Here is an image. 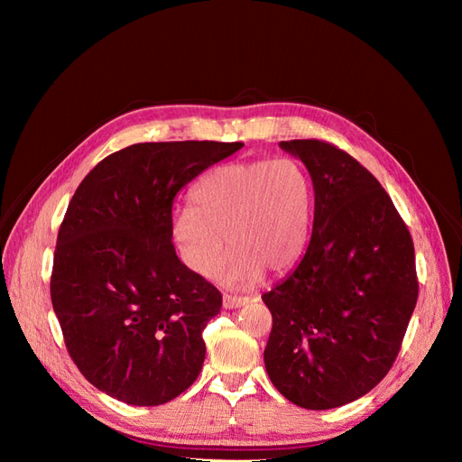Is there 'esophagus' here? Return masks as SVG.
<instances>
[{
  "label": "esophagus",
  "instance_id": "1",
  "mask_svg": "<svg viewBox=\"0 0 462 462\" xmlns=\"http://www.w3.org/2000/svg\"><path fill=\"white\" fill-rule=\"evenodd\" d=\"M250 297H236V295H223V309H241L248 304Z\"/></svg>",
  "mask_w": 462,
  "mask_h": 462
}]
</instances>
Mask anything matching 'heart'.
Wrapping results in <instances>:
<instances>
[{"instance_id": "b5f03b06", "label": "heart", "mask_w": 462, "mask_h": 462, "mask_svg": "<svg viewBox=\"0 0 462 462\" xmlns=\"http://www.w3.org/2000/svg\"><path fill=\"white\" fill-rule=\"evenodd\" d=\"M312 183L292 158L236 162L216 167L192 189V208L173 217L175 239L194 272L219 273L231 287L254 283L268 268L285 272L309 239Z\"/></svg>"}]
</instances>
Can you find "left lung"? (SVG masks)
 Returning <instances> with one entry per match:
<instances>
[{"label": "left lung", "mask_w": 462, "mask_h": 462, "mask_svg": "<svg viewBox=\"0 0 462 462\" xmlns=\"http://www.w3.org/2000/svg\"><path fill=\"white\" fill-rule=\"evenodd\" d=\"M314 185L310 243L262 300L263 351L279 393L302 409L343 407L387 375L418 299L412 236L365 165L324 141H283Z\"/></svg>", "instance_id": "1"}]
</instances>
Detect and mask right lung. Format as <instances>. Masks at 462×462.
<instances>
[{"instance_id":"obj_1","label":"right lung","mask_w":462,"mask_h":462,"mask_svg":"<svg viewBox=\"0 0 462 462\" xmlns=\"http://www.w3.org/2000/svg\"><path fill=\"white\" fill-rule=\"evenodd\" d=\"M243 143H141L82 179L61 221L51 304L69 356L109 397L170 402L197 380L221 292L175 254V194Z\"/></svg>"}]
</instances>
